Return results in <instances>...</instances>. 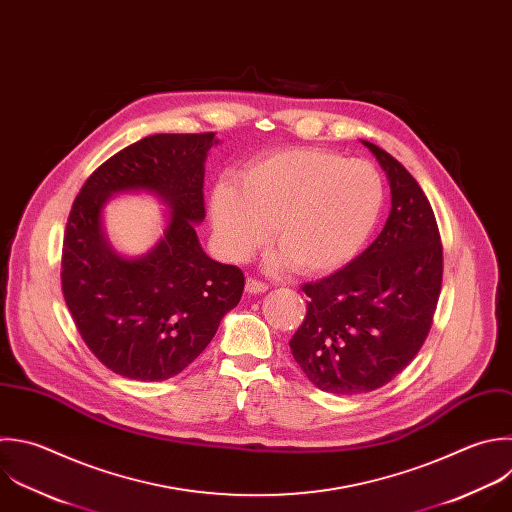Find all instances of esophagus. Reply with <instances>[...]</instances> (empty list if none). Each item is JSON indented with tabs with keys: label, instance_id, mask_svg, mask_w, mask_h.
I'll return each instance as SVG.
<instances>
[{
	"label": "esophagus",
	"instance_id": "34e87169",
	"mask_svg": "<svg viewBox=\"0 0 512 512\" xmlns=\"http://www.w3.org/2000/svg\"><path fill=\"white\" fill-rule=\"evenodd\" d=\"M268 290V284L256 280V278H248L246 280V292L248 294H264Z\"/></svg>",
	"mask_w": 512,
	"mask_h": 512
}]
</instances>
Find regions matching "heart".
I'll return each mask as SVG.
<instances>
[{
    "label": "heart",
    "mask_w": 512,
    "mask_h": 512,
    "mask_svg": "<svg viewBox=\"0 0 512 512\" xmlns=\"http://www.w3.org/2000/svg\"><path fill=\"white\" fill-rule=\"evenodd\" d=\"M384 182L364 160H346L318 148H292L254 160L236 184L218 182L210 218L230 260L250 258L270 236L278 250L272 268L326 274L348 264L372 236Z\"/></svg>",
    "instance_id": "b5f03b06"
}]
</instances>
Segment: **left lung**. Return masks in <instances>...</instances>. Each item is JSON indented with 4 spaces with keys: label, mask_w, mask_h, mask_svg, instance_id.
<instances>
[{
    "label": "left lung",
    "mask_w": 512,
    "mask_h": 512,
    "mask_svg": "<svg viewBox=\"0 0 512 512\" xmlns=\"http://www.w3.org/2000/svg\"><path fill=\"white\" fill-rule=\"evenodd\" d=\"M390 184L378 238L336 274L304 284L308 312L290 350L308 380L330 394L370 392L420 350L442 286V244L418 182L382 148L362 140Z\"/></svg>",
    "instance_id": "left-lung-1"
}]
</instances>
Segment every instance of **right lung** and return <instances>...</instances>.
Wrapping results in <instances>:
<instances>
[{"instance_id": "right-lung-1", "label": "right lung", "mask_w": 512, "mask_h": 512, "mask_svg": "<svg viewBox=\"0 0 512 512\" xmlns=\"http://www.w3.org/2000/svg\"><path fill=\"white\" fill-rule=\"evenodd\" d=\"M218 142L216 134L148 136L102 164L72 206L64 298L88 348L124 378L180 374L242 298V270L212 260L196 234L206 218V160ZM142 191L169 208L165 232L148 253L126 257L111 246L103 212L112 197Z\"/></svg>"}]
</instances>
